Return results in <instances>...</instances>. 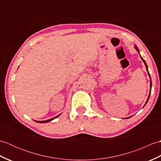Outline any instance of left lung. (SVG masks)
Listing matches in <instances>:
<instances>
[{"label": "left lung", "mask_w": 161, "mask_h": 161, "mask_svg": "<svg viewBox=\"0 0 161 161\" xmlns=\"http://www.w3.org/2000/svg\"><path fill=\"white\" fill-rule=\"evenodd\" d=\"M135 47H136V50H137V52L139 53V50H138V47H136V46H135ZM141 56V55H140ZM141 58L142 59V61L143 62H144V64H145V66H146V69H147V70L148 71V68H147V64H146V62H145V61L142 59V57L141 56ZM148 74H149V77H150V75H149V71H148ZM151 89H152V80H151V77H150V93H149V97H148V98H147V102H146V103H145V104L147 103V102H148V100H149V96H150V94H151Z\"/></svg>", "instance_id": "left-lung-1"}]
</instances>
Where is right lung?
I'll return each mask as SVG.
<instances>
[{
	"label": "right lung",
	"instance_id": "1",
	"mask_svg": "<svg viewBox=\"0 0 161 161\" xmlns=\"http://www.w3.org/2000/svg\"><path fill=\"white\" fill-rule=\"evenodd\" d=\"M60 115V114H59ZM59 115H57V116H55V117L54 118H51V119H47V120H43V121H36V120H35V122H39V123H46V122H50V121H51V120H53V119H54V118H57L58 116H59Z\"/></svg>",
	"mask_w": 161,
	"mask_h": 161
}]
</instances>
